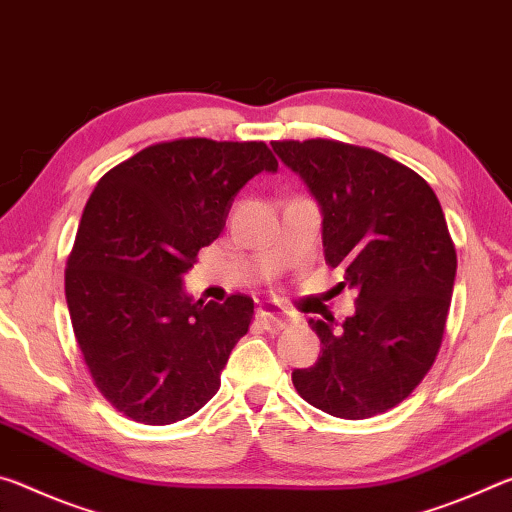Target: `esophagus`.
Instances as JSON below:
<instances>
[{
	"mask_svg": "<svg viewBox=\"0 0 512 512\" xmlns=\"http://www.w3.org/2000/svg\"><path fill=\"white\" fill-rule=\"evenodd\" d=\"M256 317L263 322V326H265L267 331H281L283 326L288 324V313L283 311L281 306L272 304V301H267V304H263L261 308H258Z\"/></svg>",
	"mask_w": 512,
	"mask_h": 512,
	"instance_id": "34e87169",
	"label": "esophagus"
}]
</instances>
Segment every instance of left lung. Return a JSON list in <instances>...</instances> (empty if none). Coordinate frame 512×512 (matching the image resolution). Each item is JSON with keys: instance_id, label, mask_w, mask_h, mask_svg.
<instances>
[{"instance_id": "obj_1", "label": "left lung", "mask_w": 512, "mask_h": 512, "mask_svg": "<svg viewBox=\"0 0 512 512\" xmlns=\"http://www.w3.org/2000/svg\"><path fill=\"white\" fill-rule=\"evenodd\" d=\"M272 149L322 211L324 258L345 267L356 313L308 320L322 342L313 367L292 372L308 404L365 420L404 401L431 370L456 281V249L435 192L374 149L283 140Z\"/></svg>"}]
</instances>
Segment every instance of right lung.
<instances>
[{"label":"right lung","mask_w":512,"mask_h":512,"mask_svg":"<svg viewBox=\"0 0 512 512\" xmlns=\"http://www.w3.org/2000/svg\"><path fill=\"white\" fill-rule=\"evenodd\" d=\"M279 163L265 142H158L106 172L67 258L65 299L97 390L133 422L186 420L220 390L254 301H195L197 251L220 236L233 197Z\"/></svg>","instance_id":"add662e5"}]
</instances>
